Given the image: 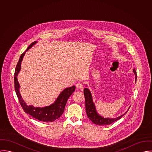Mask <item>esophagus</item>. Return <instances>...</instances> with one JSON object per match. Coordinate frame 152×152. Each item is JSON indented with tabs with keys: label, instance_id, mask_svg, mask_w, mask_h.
I'll return each mask as SVG.
<instances>
[{
	"label": "esophagus",
	"instance_id": "obj_1",
	"mask_svg": "<svg viewBox=\"0 0 152 152\" xmlns=\"http://www.w3.org/2000/svg\"><path fill=\"white\" fill-rule=\"evenodd\" d=\"M76 88L77 89H82L83 86V84H82L81 83H77L76 85Z\"/></svg>",
	"mask_w": 152,
	"mask_h": 152
}]
</instances>
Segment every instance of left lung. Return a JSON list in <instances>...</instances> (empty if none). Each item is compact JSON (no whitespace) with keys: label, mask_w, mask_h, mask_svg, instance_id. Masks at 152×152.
I'll list each match as a JSON object with an SVG mask.
<instances>
[{"label":"left lung","mask_w":152,"mask_h":152,"mask_svg":"<svg viewBox=\"0 0 152 152\" xmlns=\"http://www.w3.org/2000/svg\"><path fill=\"white\" fill-rule=\"evenodd\" d=\"M133 72L135 75V83L136 82L137 75L135 69L133 70ZM87 86V85H86ZM84 97H85V103H86V111L88 118L92 121L96 125H110L115 121L122 118L126 113H124L122 115L115 118H104L100 114H98L94 103L93 101V97L90 90L88 88H84ZM129 108H128V110Z\"/></svg>","instance_id":"obj_1"}]
</instances>
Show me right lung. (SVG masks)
Instances as JSON below:
<instances>
[{
	"label": "right lung",
	"instance_id": "right-lung-1",
	"mask_svg": "<svg viewBox=\"0 0 152 152\" xmlns=\"http://www.w3.org/2000/svg\"><path fill=\"white\" fill-rule=\"evenodd\" d=\"M36 43H37V41H35L31 43L27 48L26 51H25V52L21 55L19 58L15 72V88L20 103L23 109L27 114H28L33 117L41 121L52 122L58 119L62 115L64 112L65 107L68 99L75 91L76 87L75 86H73L72 87L65 88L62 92H61L55 101L49 106L44 107H35L31 105H28L26 103V102L23 99L19 91L20 86L17 80V75L21 70V62L26 52L29 49H30L33 46H34Z\"/></svg>",
	"mask_w": 152,
	"mask_h": 152
}]
</instances>
